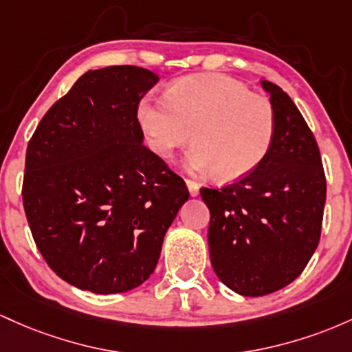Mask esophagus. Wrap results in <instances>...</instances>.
I'll return each mask as SVG.
<instances>
[{"label": "esophagus", "mask_w": 352, "mask_h": 352, "mask_svg": "<svg viewBox=\"0 0 352 352\" xmlns=\"http://www.w3.org/2000/svg\"><path fill=\"white\" fill-rule=\"evenodd\" d=\"M186 186L189 189V195L191 196H197L199 195V184L192 179H186Z\"/></svg>", "instance_id": "1"}]
</instances>
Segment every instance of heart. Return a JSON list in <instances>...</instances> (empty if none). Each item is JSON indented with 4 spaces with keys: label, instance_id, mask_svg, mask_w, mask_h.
I'll return each instance as SVG.
<instances>
[{
    "label": "heart",
    "instance_id": "heart-1",
    "mask_svg": "<svg viewBox=\"0 0 352 352\" xmlns=\"http://www.w3.org/2000/svg\"><path fill=\"white\" fill-rule=\"evenodd\" d=\"M148 148L173 160L192 140L186 169L236 181L250 175L270 153L276 136V109L270 98L251 93L226 74L181 78L164 100L144 96L136 109ZM193 138H190V133Z\"/></svg>",
    "mask_w": 352,
    "mask_h": 352
}]
</instances>
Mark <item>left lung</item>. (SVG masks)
Returning a JSON list of instances; mask_svg holds the SVG:
<instances>
[{
    "mask_svg": "<svg viewBox=\"0 0 352 352\" xmlns=\"http://www.w3.org/2000/svg\"><path fill=\"white\" fill-rule=\"evenodd\" d=\"M276 109V136L263 163L229 186L201 189L211 212L209 258L241 296L283 289L301 274L321 238L326 177L302 114L278 85L261 81Z\"/></svg>",
    "mask_w": 352,
    "mask_h": 352,
    "instance_id": "left-lung-1",
    "label": "left lung"
}]
</instances>
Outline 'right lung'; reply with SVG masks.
<instances>
[{"label":"right lung","mask_w":352,"mask_h":352,"mask_svg":"<svg viewBox=\"0 0 352 352\" xmlns=\"http://www.w3.org/2000/svg\"><path fill=\"white\" fill-rule=\"evenodd\" d=\"M157 81L138 66L89 69L28 144V223L45 261L71 286L116 294L143 284L188 201L183 177L146 148L138 123V104Z\"/></svg>","instance_id":"obj_1"}]
</instances>
